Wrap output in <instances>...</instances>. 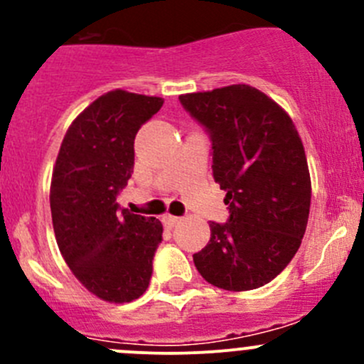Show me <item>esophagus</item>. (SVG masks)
Returning <instances> with one entry per match:
<instances>
[{"instance_id":"obj_1","label":"esophagus","mask_w":364,"mask_h":364,"mask_svg":"<svg viewBox=\"0 0 364 364\" xmlns=\"http://www.w3.org/2000/svg\"><path fill=\"white\" fill-rule=\"evenodd\" d=\"M181 218H178V216H172V215H164L161 216V222H164V225L167 227V229H172V227L176 225V223L179 222Z\"/></svg>"}]
</instances>
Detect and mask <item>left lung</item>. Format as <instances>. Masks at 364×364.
Instances as JSON below:
<instances>
[{"label":"left lung","instance_id":"left-lung-1","mask_svg":"<svg viewBox=\"0 0 364 364\" xmlns=\"http://www.w3.org/2000/svg\"><path fill=\"white\" fill-rule=\"evenodd\" d=\"M209 132L213 178L227 192L229 222L209 223L211 237L193 264L208 284L252 291L291 262L304 236L311 181L291 116L248 84L179 97Z\"/></svg>","mask_w":364,"mask_h":364}]
</instances>
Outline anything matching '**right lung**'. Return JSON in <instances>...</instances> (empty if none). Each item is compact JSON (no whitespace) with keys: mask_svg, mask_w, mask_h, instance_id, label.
<instances>
[{"mask_svg":"<svg viewBox=\"0 0 364 364\" xmlns=\"http://www.w3.org/2000/svg\"><path fill=\"white\" fill-rule=\"evenodd\" d=\"M161 105L160 97L124 90L102 95L72 121L54 165L58 248L77 280L107 303L141 297L153 273L164 227L119 209L116 197L134 172L135 135Z\"/></svg>","mask_w":364,"mask_h":364,"instance_id":"right-lung-1","label":"right lung"}]
</instances>
